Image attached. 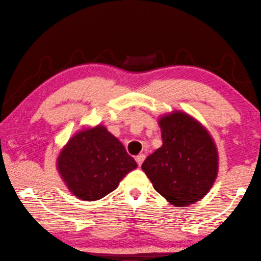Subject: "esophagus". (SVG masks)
Here are the masks:
<instances>
[{
	"instance_id": "obj_1",
	"label": "esophagus",
	"mask_w": 261,
	"mask_h": 261,
	"mask_svg": "<svg viewBox=\"0 0 261 261\" xmlns=\"http://www.w3.org/2000/svg\"><path fill=\"white\" fill-rule=\"evenodd\" d=\"M135 160H136V163H138L141 166L143 163V161L146 160V155H144V153H140V155L136 156Z\"/></svg>"
}]
</instances>
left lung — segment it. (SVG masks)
<instances>
[{
  "label": "left lung",
  "instance_id": "obj_1",
  "mask_svg": "<svg viewBox=\"0 0 261 261\" xmlns=\"http://www.w3.org/2000/svg\"><path fill=\"white\" fill-rule=\"evenodd\" d=\"M163 146L149 155L142 170L153 189L174 206L202 199L217 174V150L208 132L190 115L173 112L160 119Z\"/></svg>",
  "mask_w": 261,
  "mask_h": 261
}]
</instances>
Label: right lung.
<instances>
[{
    "instance_id": "obj_1",
    "label": "right lung",
    "mask_w": 261,
    "mask_h": 261,
    "mask_svg": "<svg viewBox=\"0 0 261 261\" xmlns=\"http://www.w3.org/2000/svg\"><path fill=\"white\" fill-rule=\"evenodd\" d=\"M136 162L102 126L79 132L58 159L59 172L72 194L95 201L117 189Z\"/></svg>"
}]
</instances>
